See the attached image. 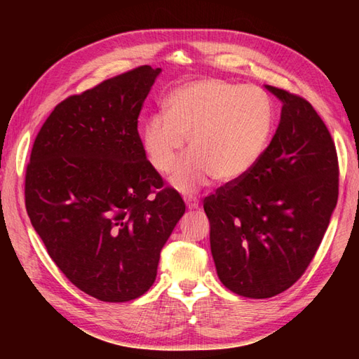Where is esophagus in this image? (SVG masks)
I'll list each match as a JSON object with an SVG mask.
<instances>
[{
  "label": "esophagus",
  "instance_id": "esophagus-1",
  "mask_svg": "<svg viewBox=\"0 0 359 359\" xmlns=\"http://www.w3.org/2000/svg\"><path fill=\"white\" fill-rule=\"evenodd\" d=\"M185 203H187V208L188 210H197V208H199V201L194 199V197H188V199H185Z\"/></svg>",
  "mask_w": 359,
  "mask_h": 359
}]
</instances>
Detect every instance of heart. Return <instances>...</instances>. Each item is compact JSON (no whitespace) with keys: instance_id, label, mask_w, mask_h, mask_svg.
Listing matches in <instances>:
<instances>
[{"instance_id":"obj_1","label":"heart","mask_w":359,"mask_h":359,"mask_svg":"<svg viewBox=\"0 0 359 359\" xmlns=\"http://www.w3.org/2000/svg\"><path fill=\"white\" fill-rule=\"evenodd\" d=\"M165 114L151 116L142 128V144L152 168L170 172L182 193H194L215 175L231 184L253 170L269 144L274 109L262 89L201 79L182 83L166 95Z\"/></svg>"}]
</instances>
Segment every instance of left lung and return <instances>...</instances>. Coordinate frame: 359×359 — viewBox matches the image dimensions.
<instances>
[{
    "label": "left lung",
    "mask_w": 359,
    "mask_h": 359,
    "mask_svg": "<svg viewBox=\"0 0 359 359\" xmlns=\"http://www.w3.org/2000/svg\"><path fill=\"white\" fill-rule=\"evenodd\" d=\"M282 103L276 133L245 177L208 196L210 245L220 282L265 299L302 276L338 202V157L307 100L265 85Z\"/></svg>",
    "instance_id": "1"
}]
</instances>
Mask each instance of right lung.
<instances>
[{"instance_id":"obj_1","label":"right lung","mask_w":359,"mask_h":359,"mask_svg":"<svg viewBox=\"0 0 359 359\" xmlns=\"http://www.w3.org/2000/svg\"><path fill=\"white\" fill-rule=\"evenodd\" d=\"M160 72L140 66L66 98L30 154V222L65 276L98 301L126 302L148 292L160 251L185 212L182 197L162 189L137 131Z\"/></svg>"}]
</instances>
